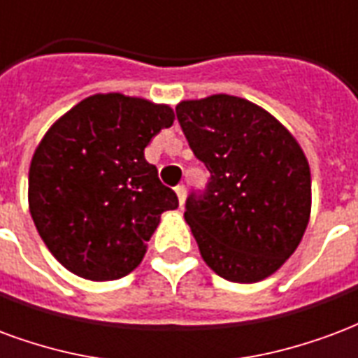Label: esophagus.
<instances>
[{
    "mask_svg": "<svg viewBox=\"0 0 358 358\" xmlns=\"http://www.w3.org/2000/svg\"><path fill=\"white\" fill-rule=\"evenodd\" d=\"M177 198H179V206H185V198H187V189H185V185H177L176 187Z\"/></svg>",
    "mask_w": 358,
    "mask_h": 358,
    "instance_id": "obj_1",
    "label": "esophagus"
}]
</instances>
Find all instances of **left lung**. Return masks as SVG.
<instances>
[{"instance_id": "8db88e82", "label": "left lung", "mask_w": 358, "mask_h": 358, "mask_svg": "<svg viewBox=\"0 0 358 358\" xmlns=\"http://www.w3.org/2000/svg\"><path fill=\"white\" fill-rule=\"evenodd\" d=\"M177 120L210 179L190 192L185 221L200 254L231 282L273 275L301 242L311 213V171L278 120L233 95L182 101Z\"/></svg>"}]
</instances>
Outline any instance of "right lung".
<instances>
[{
  "label": "right lung",
  "instance_id": "obj_1",
  "mask_svg": "<svg viewBox=\"0 0 358 358\" xmlns=\"http://www.w3.org/2000/svg\"><path fill=\"white\" fill-rule=\"evenodd\" d=\"M176 120L166 104L120 93L66 112L34 152L28 202L49 252L87 280H116L143 262L177 194L145 160L154 135Z\"/></svg>",
  "mask_w": 358,
  "mask_h": 358
}]
</instances>
